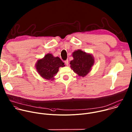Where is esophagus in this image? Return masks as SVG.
I'll use <instances>...</instances> for the list:
<instances>
[{"instance_id":"esophagus-1","label":"esophagus","mask_w":132,"mask_h":132,"mask_svg":"<svg viewBox=\"0 0 132 132\" xmlns=\"http://www.w3.org/2000/svg\"><path fill=\"white\" fill-rule=\"evenodd\" d=\"M64 63H65V64H66V65H68V64H69V61L68 60H65V61H64Z\"/></svg>"}]
</instances>
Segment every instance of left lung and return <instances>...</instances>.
<instances>
[{
  "instance_id": "left-lung-1",
  "label": "left lung",
  "mask_w": 132,
  "mask_h": 132,
  "mask_svg": "<svg viewBox=\"0 0 132 132\" xmlns=\"http://www.w3.org/2000/svg\"><path fill=\"white\" fill-rule=\"evenodd\" d=\"M73 60L70 61L71 68L78 76L84 77L91 70L94 64V58L92 54L77 50L72 53Z\"/></svg>"
}]
</instances>
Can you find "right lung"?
<instances>
[{
	"mask_svg": "<svg viewBox=\"0 0 132 132\" xmlns=\"http://www.w3.org/2000/svg\"><path fill=\"white\" fill-rule=\"evenodd\" d=\"M65 65L58 57H55L51 54L46 55L42 59L37 60L35 67L38 74L47 80L52 81L60 67Z\"/></svg>",
	"mask_w": 132,
	"mask_h": 132,
	"instance_id": "right-lung-1",
	"label": "right lung"
}]
</instances>
